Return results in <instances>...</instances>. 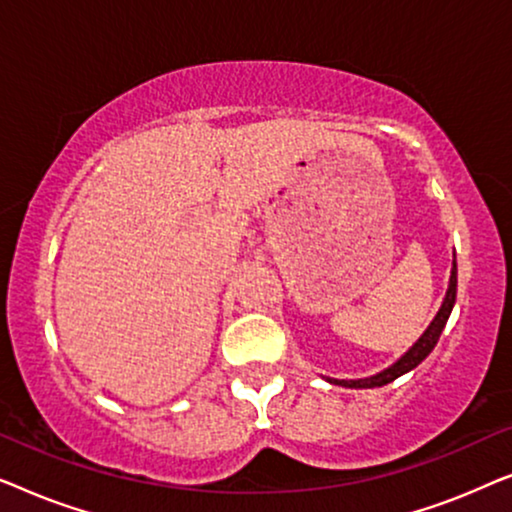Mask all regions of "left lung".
<instances>
[{"label":"left lung","instance_id":"1","mask_svg":"<svg viewBox=\"0 0 512 512\" xmlns=\"http://www.w3.org/2000/svg\"><path fill=\"white\" fill-rule=\"evenodd\" d=\"M454 300H457V263H452L450 286H447L445 300H443V305H440L438 314L433 317L429 328L422 333V338H419L415 345H412L408 352L401 356V359H398L396 363H391L387 370H382V373H377L373 377H363V380H333V377H328V382L340 384V387H347V389H373V387H384V384L394 382L396 377L410 373L412 368H417L419 363H422L426 356L433 352V347H436V342L440 338V333H443L447 319H450Z\"/></svg>","mask_w":512,"mask_h":512}]
</instances>
